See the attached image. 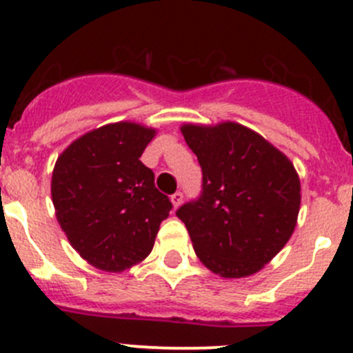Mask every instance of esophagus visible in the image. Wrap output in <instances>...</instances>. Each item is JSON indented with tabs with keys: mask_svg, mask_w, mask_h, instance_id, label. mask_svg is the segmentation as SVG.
Listing matches in <instances>:
<instances>
[{
	"mask_svg": "<svg viewBox=\"0 0 353 353\" xmlns=\"http://www.w3.org/2000/svg\"><path fill=\"white\" fill-rule=\"evenodd\" d=\"M183 193H181V191H176V193H174L172 194V196H170V200H172V205H174V207H179V205L181 203H183Z\"/></svg>",
	"mask_w": 353,
	"mask_h": 353,
	"instance_id": "esophagus-1",
	"label": "esophagus"
}]
</instances>
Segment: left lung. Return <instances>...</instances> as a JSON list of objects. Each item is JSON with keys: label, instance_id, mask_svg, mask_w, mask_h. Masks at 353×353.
Here are the masks:
<instances>
[{"label": "left lung", "instance_id": "obj_1", "mask_svg": "<svg viewBox=\"0 0 353 353\" xmlns=\"http://www.w3.org/2000/svg\"><path fill=\"white\" fill-rule=\"evenodd\" d=\"M200 162L201 194L179 207L194 253L222 278L259 272L288 243L300 210V179L285 153L236 122L184 124Z\"/></svg>", "mask_w": 353, "mask_h": 353}]
</instances>
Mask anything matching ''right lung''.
I'll return each instance as SVG.
<instances>
[{
    "instance_id": "right-lung-1",
    "label": "right lung",
    "mask_w": 353,
    "mask_h": 353,
    "mask_svg": "<svg viewBox=\"0 0 353 353\" xmlns=\"http://www.w3.org/2000/svg\"><path fill=\"white\" fill-rule=\"evenodd\" d=\"M155 134L136 122L107 124L75 139L54 163L58 224L93 268L122 272L145 260L169 217V196L139 160Z\"/></svg>"
}]
</instances>
